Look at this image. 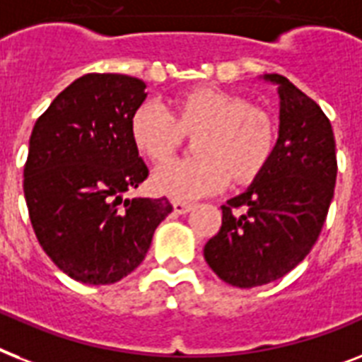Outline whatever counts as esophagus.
<instances>
[{
	"mask_svg": "<svg viewBox=\"0 0 362 362\" xmlns=\"http://www.w3.org/2000/svg\"><path fill=\"white\" fill-rule=\"evenodd\" d=\"M173 208H175L176 214H187V211L193 208V204H191V202H184V201H175L173 202Z\"/></svg>",
	"mask_w": 362,
	"mask_h": 362,
	"instance_id": "1",
	"label": "esophagus"
}]
</instances>
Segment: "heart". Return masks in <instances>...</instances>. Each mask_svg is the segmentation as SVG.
<instances>
[{
	"mask_svg": "<svg viewBox=\"0 0 362 362\" xmlns=\"http://www.w3.org/2000/svg\"><path fill=\"white\" fill-rule=\"evenodd\" d=\"M184 132H201L195 141L199 158L169 161L152 176L158 193L180 201L216 193L230 176L238 182L257 176L275 146L272 119L225 90H191L175 100L173 113L160 102H145L132 117L135 145L152 161L169 160Z\"/></svg>",
	"mask_w": 362,
	"mask_h": 362,
	"instance_id": "b5f03b06",
	"label": "heart"
}]
</instances>
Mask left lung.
I'll return each instance as SVG.
<instances>
[{"label": "left lung", "instance_id": "1", "mask_svg": "<svg viewBox=\"0 0 362 362\" xmlns=\"http://www.w3.org/2000/svg\"><path fill=\"white\" fill-rule=\"evenodd\" d=\"M281 126L272 158L245 193L223 204L221 228L204 245L208 266L238 288L262 286L292 272L318 240L337 182L331 122L281 74Z\"/></svg>", "mask_w": 362, "mask_h": 362}]
</instances>
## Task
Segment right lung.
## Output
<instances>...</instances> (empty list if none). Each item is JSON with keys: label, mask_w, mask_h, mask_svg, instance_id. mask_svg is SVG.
Wrapping results in <instances>:
<instances>
[{"label": "right lung", "mask_w": 362, "mask_h": 362, "mask_svg": "<svg viewBox=\"0 0 362 362\" xmlns=\"http://www.w3.org/2000/svg\"><path fill=\"white\" fill-rule=\"evenodd\" d=\"M146 85L124 74H85L35 122L23 195L40 247L85 284H113L143 262L171 214L161 199H122L148 176L132 137Z\"/></svg>", "instance_id": "obj_1"}]
</instances>
